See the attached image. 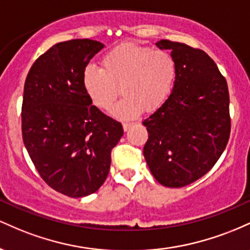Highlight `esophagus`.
<instances>
[{
	"label": "esophagus",
	"mask_w": 250,
	"mask_h": 250,
	"mask_svg": "<svg viewBox=\"0 0 250 250\" xmlns=\"http://www.w3.org/2000/svg\"><path fill=\"white\" fill-rule=\"evenodd\" d=\"M131 125H131V123H123V125H122L123 130H125V131H128V130H129V128H130Z\"/></svg>",
	"instance_id": "esophagus-1"
}]
</instances>
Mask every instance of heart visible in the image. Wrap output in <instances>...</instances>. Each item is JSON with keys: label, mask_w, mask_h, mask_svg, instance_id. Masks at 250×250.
<instances>
[{"label": "heart", "mask_w": 250, "mask_h": 250, "mask_svg": "<svg viewBox=\"0 0 250 250\" xmlns=\"http://www.w3.org/2000/svg\"><path fill=\"white\" fill-rule=\"evenodd\" d=\"M101 65L85 68L83 88L91 103L104 110L115 101L120 88L123 99L110 111L119 120L135 119L143 109L157 110L173 91L177 75L170 54L134 43H122L108 51Z\"/></svg>", "instance_id": "heart-1"}]
</instances>
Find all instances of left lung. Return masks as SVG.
<instances>
[{"mask_svg": "<svg viewBox=\"0 0 250 250\" xmlns=\"http://www.w3.org/2000/svg\"><path fill=\"white\" fill-rule=\"evenodd\" d=\"M156 47L171 51L177 75L167 101L142 122L149 134L143 155L157 182L180 188L207 174L226 149L228 85L203 50L168 40Z\"/></svg>", "mask_w": 250, "mask_h": 250, "instance_id": "8db88e82", "label": "left lung"}]
</instances>
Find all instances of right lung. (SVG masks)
Returning <instances> with one entry per match:
<instances>
[{
    "instance_id": "1",
    "label": "right lung",
    "mask_w": 250,
    "mask_h": 250,
    "mask_svg": "<svg viewBox=\"0 0 250 250\" xmlns=\"http://www.w3.org/2000/svg\"><path fill=\"white\" fill-rule=\"evenodd\" d=\"M104 47L89 39L56 43L31 65L24 83L22 137L44 182L69 197L95 193L107 179L120 122L91 104L83 71Z\"/></svg>"
}]
</instances>
